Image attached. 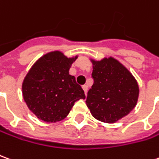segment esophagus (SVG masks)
<instances>
[{"label": "esophagus", "mask_w": 159, "mask_h": 159, "mask_svg": "<svg viewBox=\"0 0 159 159\" xmlns=\"http://www.w3.org/2000/svg\"><path fill=\"white\" fill-rule=\"evenodd\" d=\"M83 89L84 90V93H85V95H86V94H87V91H88V86L86 85V84L83 85Z\"/></svg>", "instance_id": "esophagus-1"}]
</instances>
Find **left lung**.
Masks as SVG:
<instances>
[{
  "label": "left lung",
  "mask_w": 159,
  "mask_h": 159,
  "mask_svg": "<svg viewBox=\"0 0 159 159\" xmlns=\"http://www.w3.org/2000/svg\"><path fill=\"white\" fill-rule=\"evenodd\" d=\"M94 83L88 92L86 104L96 120L114 123L134 109L139 86L120 63L113 57L93 61Z\"/></svg>",
  "instance_id": "8db88e82"
}]
</instances>
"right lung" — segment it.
I'll list each match as a JSON object with an SVG mask.
<instances>
[{"label": "right lung", "mask_w": 159, "mask_h": 159, "mask_svg": "<svg viewBox=\"0 0 159 159\" xmlns=\"http://www.w3.org/2000/svg\"><path fill=\"white\" fill-rule=\"evenodd\" d=\"M60 52H52L36 62L22 84L23 97L30 110L45 122L60 121L74 103L85 99L84 91L69 74L73 61Z\"/></svg>", "instance_id": "obj_1"}]
</instances>
